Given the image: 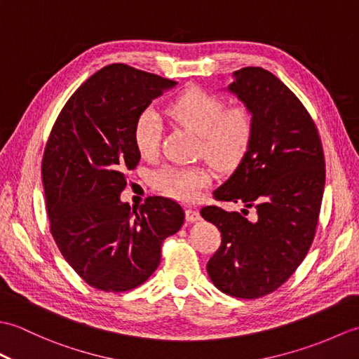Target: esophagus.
<instances>
[{
  "mask_svg": "<svg viewBox=\"0 0 359 359\" xmlns=\"http://www.w3.org/2000/svg\"><path fill=\"white\" fill-rule=\"evenodd\" d=\"M185 216L188 222H197V220H201V212L194 208H188L185 211Z\"/></svg>",
  "mask_w": 359,
  "mask_h": 359,
  "instance_id": "1",
  "label": "esophagus"
}]
</instances>
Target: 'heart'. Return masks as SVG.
<instances>
[{
  "label": "heart",
  "instance_id": "1",
  "mask_svg": "<svg viewBox=\"0 0 359 359\" xmlns=\"http://www.w3.org/2000/svg\"><path fill=\"white\" fill-rule=\"evenodd\" d=\"M166 114L191 129L201 139V152L220 170H233L250 149L255 133V117L245 104L225 106L224 98L199 86H189L166 104ZM162 118L154 109H144L134 123V144L139 154L151 158L157 154ZM212 171L208 165L165 166L152 177L158 193L180 202H193L201 189L208 187Z\"/></svg>",
  "mask_w": 359,
  "mask_h": 359
}]
</instances>
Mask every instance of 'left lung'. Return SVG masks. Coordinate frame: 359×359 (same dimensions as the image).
Segmentation results:
<instances>
[{
	"instance_id": "left-lung-1",
	"label": "left lung",
	"mask_w": 359,
	"mask_h": 359,
	"mask_svg": "<svg viewBox=\"0 0 359 359\" xmlns=\"http://www.w3.org/2000/svg\"><path fill=\"white\" fill-rule=\"evenodd\" d=\"M228 90L253 112L255 133L245 158L215 197L243 203L255 216L215 205L201 210L222 236L207 270L220 292L255 299L284 284L313 242L325 185L324 151L315 121L276 75L242 67Z\"/></svg>"
}]
</instances>
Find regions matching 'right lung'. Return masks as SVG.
Returning a JSON list of instances; mask_svg holds the SVG:
<instances>
[{"mask_svg": "<svg viewBox=\"0 0 359 359\" xmlns=\"http://www.w3.org/2000/svg\"><path fill=\"white\" fill-rule=\"evenodd\" d=\"M175 85L121 63L104 66L67 100L46 144L41 177L53 241L75 273L103 292L143 284L163 241L184 225V210L166 197H148L139 210L120 201L126 171L140 160L135 120Z\"/></svg>", "mask_w": 359, "mask_h": 359, "instance_id": "right-lung-1", "label": "right lung"}]
</instances>
